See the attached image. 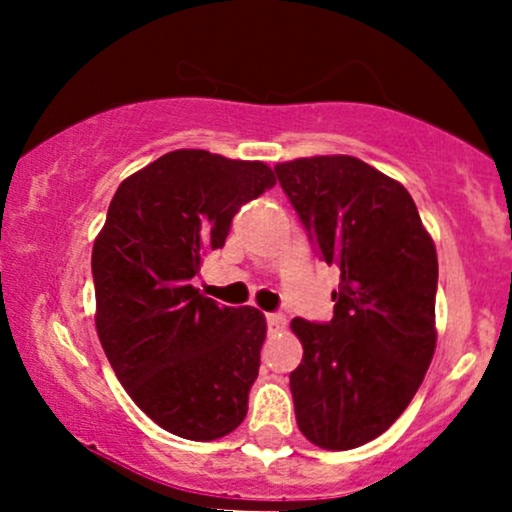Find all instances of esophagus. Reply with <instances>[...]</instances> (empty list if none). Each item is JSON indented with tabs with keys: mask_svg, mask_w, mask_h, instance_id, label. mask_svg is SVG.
Instances as JSON below:
<instances>
[{
	"mask_svg": "<svg viewBox=\"0 0 512 512\" xmlns=\"http://www.w3.org/2000/svg\"><path fill=\"white\" fill-rule=\"evenodd\" d=\"M267 325H269V330H284L286 317L281 313H267Z\"/></svg>",
	"mask_w": 512,
	"mask_h": 512,
	"instance_id": "obj_1",
	"label": "esophagus"
}]
</instances>
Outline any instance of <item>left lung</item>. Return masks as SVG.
Instances as JSON below:
<instances>
[{
  "label": "left lung",
  "instance_id": "obj_1",
  "mask_svg": "<svg viewBox=\"0 0 512 512\" xmlns=\"http://www.w3.org/2000/svg\"><path fill=\"white\" fill-rule=\"evenodd\" d=\"M276 178L317 255L337 264L330 322L293 317L298 428L351 450L378 438L416 395L436 351V245L397 180L354 156L276 163Z\"/></svg>",
  "mask_w": 512,
  "mask_h": 512
}]
</instances>
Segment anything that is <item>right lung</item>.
Wrapping results in <instances>:
<instances>
[{
  "mask_svg": "<svg viewBox=\"0 0 512 512\" xmlns=\"http://www.w3.org/2000/svg\"><path fill=\"white\" fill-rule=\"evenodd\" d=\"M276 185L260 161L178 149L117 187L93 243L96 330L127 395L173 436L216 440L248 414L264 315L192 286L233 216Z\"/></svg>",
  "mask_w": 512,
  "mask_h": 512,
  "instance_id": "add662e5",
  "label": "right lung"
}]
</instances>
